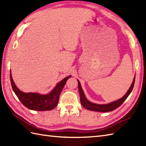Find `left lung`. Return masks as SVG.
<instances>
[{
	"mask_svg": "<svg viewBox=\"0 0 146 146\" xmlns=\"http://www.w3.org/2000/svg\"><path fill=\"white\" fill-rule=\"evenodd\" d=\"M135 78V76L134 77L133 82H132L130 88L129 89L127 92H126L125 94L123 96L122 98L119 99V100H115V101L112 102L109 104H94L89 101V100H87V98H86L85 95H84V93L81 87V85H80L79 80H77V82H78L79 91L80 94V103H81L82 106L84 108H86V109H88V110H90V111H92L106 112L114 111V109L119 108V107L125 101V100L127 98V97L132 92V90L133 89V87L134 86Z\"/></svg>",
	"mask_w": 146,
	"mask_h": 146,
	"instance_id": "left-lung-1",
	"label": "left lung"
}]
</instances>
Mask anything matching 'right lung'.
Wrapping results in <instances>:
<instances>
[{
  "label": "right lung",
  "instance_id": "add662e5",
  "mask_svg": "<svg viewBox=\"0 0 146 146\" xmlns=\"http://www.w3.org/2000/svg\"><path fill=\"white\" fill-rule=\"evenodd\" d=\"M71 76H67L57 83L54 89L52 91L46 95H42L40 94L34 92L25 93L19 90L12 79L11 72L10 73V78L12 89L17 96L22 104L27 108L38 111H50L57 106L59 102V96L62 90L66 84L68 79Z\"/></svg>",
  "mask_w": 146,
  "mask_h": 146
}]
</instances>
